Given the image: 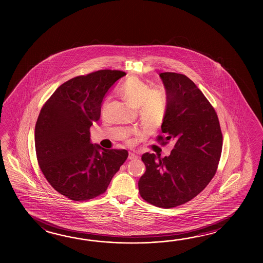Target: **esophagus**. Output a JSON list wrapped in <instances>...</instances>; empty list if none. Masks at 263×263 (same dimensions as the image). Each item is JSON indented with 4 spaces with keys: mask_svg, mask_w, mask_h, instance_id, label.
<instances>
[{
    "mask_svg": "<svg viewBox=\"0 0 263 263\" xmlns=\"http://www.w3.org/2000/svg\"><path fill=\"white\" fill-rule=\"evenodd\" d=\"M138 156L136 154H134V152H129V160H136Z\"/></svg>",
    "mask_w": 263,
    "mask_h": 263,
    "instance_id": "1",
    "label": "esophagus"
}]
</instances>
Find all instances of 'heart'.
<instances>
[{
    "instance_id": "1",
    "label": "heart",
    "mask_w": 263,
    "mask_h": 263,
    "mask_svg": "<svg viewBox=\"0 0 263 263\" xmlns=\"http://www.w3.org/2000/svg\"><path fill=\"white\" fill-rule=\"evenodd\" d=\"M125 101L134 108H139L141 123L147 128H155L162 122L165 112V100L159 90H149V86L136 77L129 78L121 87ZM107 106L105 101L102 110Z\"/></svg>"
}]
</instances>
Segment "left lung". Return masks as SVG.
Returning a JSON list of instances; mask_svg holds the SVG:
<instances>
[{
  "label": "left lung",
  "mask_w": 263,
  "mask_h": 263,
  "mask_svg": "<svg viewBox=\"0 0 263 263\" xmlns=\"http://www.w3.org/2000/svg\"><path fill=\"white\" fill-rule=\"evenodd\" d=\"M166 91L163 135L173 140L170 155L156 159L145 153V172L138 181L140 196L151 205L170 209L190 201L206 188L217 171L223 135L218 117L195 83L183 74L160 73Z\"/></svg>",
  "instance_id": "1"
}]
</instances>
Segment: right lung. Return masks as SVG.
<instances>
[{"instance_id":"1","label":"right lung","mask_w":263,"mask_h":263,"mask_svg":"<svg viewBox=\"0 0 263 263\" xmlns=\"http://www.w3.org/2000/svg\"><path fill=\"white\" fill-rule=\"evenodd\" d=\"M121 70L101 69L61 84L45 102L34 128L41 172L50 186L73 201L107 190L128 158L126 149H105L90 142V127L101 118V102Z\"/></svg>"}]
</instances>
